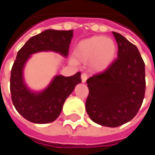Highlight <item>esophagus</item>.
<instances>
[{"mask_svg": "<svg viewBox=\"0 0 155 155\" xmlns=\"http://www.w3.org/2000/svg\"><path fill=\"white\" fill-rule=\"evenodd\" d=\"M87 80V74H81V81L83 83H85V81Z\"/></svg>", "mask_w": 155, "mask_h": 155, "instance_id": "obj_1", "label": "esophagus"}]
</instances>
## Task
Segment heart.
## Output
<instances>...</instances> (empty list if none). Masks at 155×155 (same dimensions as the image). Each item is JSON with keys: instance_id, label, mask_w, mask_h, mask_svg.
Wrapping results in <instances>:
<instances>
[{"instance_id": "b5f03b06", "label": "heart", "mask_w": 155, "mask_h": 155, "mask_svg": "<svg viewBox=\"0 0 155 155\" xmlns=\"http://www.w3.org/2000/svg\"><path fill=\"white\" fill-rule=\"evenodd\" d=\"M117 53V46L111 38L102 36H94L81 41L74 48L76 59L82 62L90 60L91 69L101 72L111 66ZM75 64L74 59L70 60Z\"/></svg>"}]
</instances>
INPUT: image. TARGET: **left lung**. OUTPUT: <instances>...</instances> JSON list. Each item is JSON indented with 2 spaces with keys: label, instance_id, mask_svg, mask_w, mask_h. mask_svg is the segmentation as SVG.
I'll use <instances>...</instances> for the list:
<instances>
[{
  "label": "left lung",
  "instance_id": "obj_1",
  "mask_svg": "<svg viewBox=\"0 0 155 155\" xmlns=\"http://www.w3.org/2000/svg\"><path fill=\"white\" fill-rule=\"evenodd\" d=\"M118 46L117 58L102 73L86 81L89 95L85 109L99 125L116 127L138 113L145 93V64L138 48L112 32Z\"/></svg>",
  "mask_w": 155,
  "mask_h": 155
}]
</instances>
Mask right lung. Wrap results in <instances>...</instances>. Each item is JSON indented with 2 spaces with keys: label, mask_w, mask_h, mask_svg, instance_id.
Wrapping results in <instances>:
<instances>
[{
  "label": "right lung",
  "mask_w": 155,
  "mask_h": 155,
  "mask_svg": "<svg viewBox=\"0 0 155 155\" xmlns=\"http://www.w3.org/2000/svg\"><path fill=\"white\" fill-rule=\"evenodd\" d=\"M73 32L48 29L29 38L17 53L11 72L12 100L17 111L31 123L44 124L55 121L67 97L81 83V72L69 77L57 74L46 88L32 91L25 82L26 64L32 54L39 52H54L66 58Z\"/></svg>",
  "instance_id": "right-lung-1"
}]
</instances>
